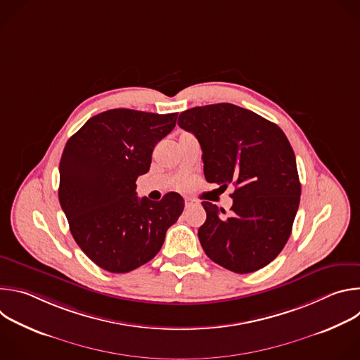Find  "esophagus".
<instances>
[{"label":"esophagus","mask_w":360,"mask_h":360,"mask_svg":"<svg viewBox=\"0 0 360 360\" xmlns=\"http://www.w3.org/2000/svg\"><path fill=\"white\" fill-rule=\"evenodd\" d=\"M193 205H196V200L192 199V198H185V207L189 208V207H193Z\"/></svg>","instance_id":"34e87169"}]
</instances>
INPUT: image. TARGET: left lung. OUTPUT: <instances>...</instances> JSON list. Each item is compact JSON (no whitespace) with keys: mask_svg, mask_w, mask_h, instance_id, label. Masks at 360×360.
I'll return each instance as SVG.
<instances>
[{"mask_svg":"<svg viewBox=\"0 0 360 360\" xmlns=\"http://www.w3.org/2000/svg\"><path fill=\"white\" fill-rule=\"evenodd\" d=\"M178 125L200 143L203 174L221 188L235 185L231 215L203 200L199 242L215 264L250 274L271 264L286 245L300 200L293 149L274 122L233 104L195 107Z\"/></svg>","mask_w":360,"mask_h":360,"instance_id":"1","label":"left lung"}]
</instances>
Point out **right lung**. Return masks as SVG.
I'll return each mask as SVG.
<instances>
[{
    "instance_id": "add662e5",
    "label": "right lung",
    "mask_w": 360,
    "mask_h": 360,
    "mask_svg": "<svg viewBox=\"0 0 360 360\" xmlns=\"http://www.w3.org/2000/svg\"><path fill=\"white\" fill-rule=\"evenodd\" d=\"M178 114L117 108L89 118L67 142L60 161L61 208L88 258L112 274H127L155 256L184 211V198L136 196L152 150L175 127Z\"/></svg>"
}]
</instances>
